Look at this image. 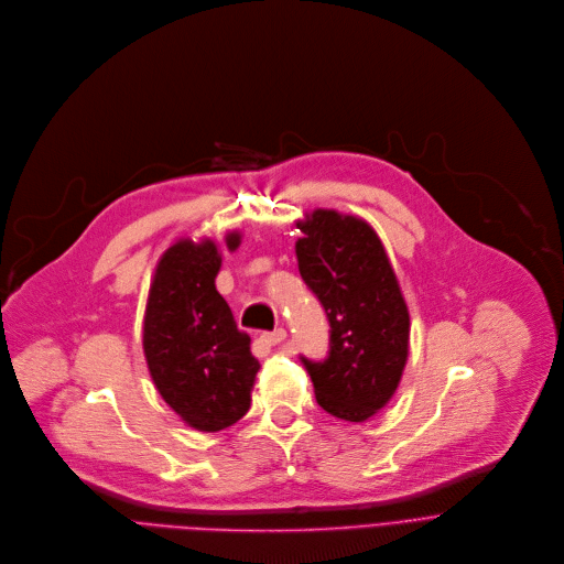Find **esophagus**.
Wrapping results in <instances>:
<instances>
[{"label":"esophagus","instance_id":"esophagus-1","mask_svg":"<svg viewBox=\"0 0 564 564\" xmlns=\"http://www.w3.org/2000/svg\"><path fill=\"white\" fill-rule=\"evenodd\" d=\"M260 340L267 345V347H275L280 343L286 340V330L284 328H275V330H267L260 335Z\"/></svg>","mask_w":564,"mask_h":564}]
</instances>
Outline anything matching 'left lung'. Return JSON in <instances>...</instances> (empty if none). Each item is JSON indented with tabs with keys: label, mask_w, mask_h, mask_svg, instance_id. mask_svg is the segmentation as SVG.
<instances>
[{
	"label": "left lung",
	"mask_w": 564,
	"mask_h": 564,
	"mask_svg": "<svg viewBox=\"0 0 564 564\" xmlns=\"http://www.w3.org/2000/svg\"><path fill=\"white\" fill-rule=\"evenodd\" d=\"M300 275L324 306L322 362L300 358L317 404L365 422L395 393L409 356V308L378 234L354 215L317 208L297 221Z\"/></svg>",
	"instance_id": "1"
}]
</instances>
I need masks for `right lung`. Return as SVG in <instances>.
Returning <instances> with one entry per match:
<instances>
[{
    "label": "right lung",
    "mask_w": 564,
    "mask_h": 564,
    "mask_svg": "<svg viewBox=\"0 0 564 564\" xmlns=\"http://www.w3.org/2000/svg\"><path fill=\"white\" fill-rule=\"evenodd\" d=\"M240 234L227 236V249ZM221 267L213 240L175 242L158 262L147 315L144 356L164 402L197 431H221L251 406L260 362L251 337L217 289Z\"/></svg>",
    "instance_id": "add662e5"
}]
</instances>
